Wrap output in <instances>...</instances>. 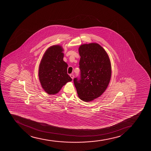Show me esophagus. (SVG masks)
Segmentation results:
<instances>
[{
  "mask_svg": "<svg viewBox=\"0 0 151 151\" xmlns=\"http://www.w3.org/2000/svg\"><path fill=\"white\" fill-rule=\"evenodd\" d=\"M70 76L71 77V78H72V79H73V78H74V75H70Z\"/></svg>",
  "mask_w": 151,
  "mask_h": 151,
  "instance_id": "esophagus-1",
  "label": "esophagus"
}]
</instances>
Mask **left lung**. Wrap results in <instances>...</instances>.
I'll list each match as a JSON object with an SVG mask.
<instances>
[{
    "mask_svg": "<svg viewBox=\"0 0 151 151\" xmlns=\"http://www.w3.org/2000/svg\"><path fill=\"white\" fill-rule=\"evenodd\" d=\"M81 80H73L79 98L88 102L102 95L109 85L111 65L109 56L99 44H84L78 48Z\"/></svg>",
    "mask_w": 151,
    "mask_h": 151,
    "instance_id": "8db88e82",
    "label": "left lung"
}]
</instances>
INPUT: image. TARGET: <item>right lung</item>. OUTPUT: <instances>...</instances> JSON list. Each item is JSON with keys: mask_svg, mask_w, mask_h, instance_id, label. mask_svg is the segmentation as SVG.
Returning a JSON list of instances; mask_svg holds the SVG:
<instances>
[{"mask_svg": "<svg viewBox=\"0 0 151 151\" xmlns=\"http://www.w3.org/2000/svg\"><path fill=\"white\" fill-rule=\"evenodd\" d=\"M64 49L53 45L44 54L39 67L38 76L42 88L49 95H54L72 81L67 73L68 65L63 61Z\"/></svg>", "mask_w": 151, "mask_h": 151, "instance_id": "right-lung-1", "label": "right lung"}]
</instances>
